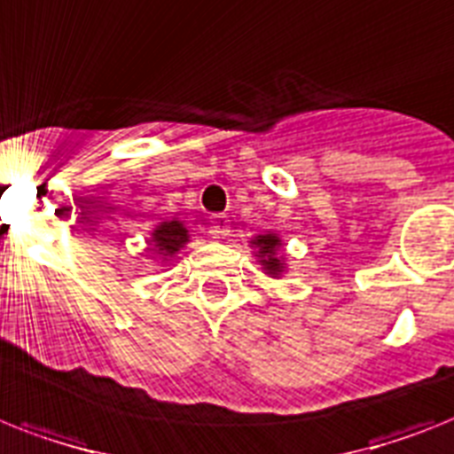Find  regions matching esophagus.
I'll return each mask as SVG.
<instances>
[{
    "label": "esophagus",
    "instance_id": "obj_1",
    "mask_svg": "<svg viewBox=\"0 0 454 454\" xmlns=\"http://www.w3.org/2000/svg\"><path fill=\"white\" fill-rule=\"evenodd\" d=\"M211 236L213 239H224V236H230V220H227V215H213Z\"/></svg>",
    "mask_w": 454,
    "mask_h": 454
}]
</instances>
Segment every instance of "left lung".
Listing matches in <instances>:
<instances>
[{
    "mask_svg": "<svg viewBox=\"0 0 454 454\" xmlns=\"http://www.w3.org/2000/svg\"><path fill=\"white\" fill-rule=\"evenodd\" d=\"M253 248L257 250L254 257L262 262V267H264V273L271 276V278H280V273L286 271V260H283V254L278 253L280 250V239L276 234H260L254 236Z\"/></svg>",
    "mask_w": 454,
    "mask_h": 454,
    "instance_id": "1",
    "label": "left lung"
}]
</instances>
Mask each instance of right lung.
Masks as SVG:
<instances>
[{
	"mask_svg": "<svg viewBox=\"0 0 454 454\" xmlns=\"http://www.w3.org/2000/svg\"><path fill=\"white\" fill-rule=\"evenodd\" d=\"M187 241H190V234H187V230L183 227L181 220L160 223L151 234V243L155 246L157 253L164 254V260L178 253Z\"/></svg>",
	"mask_w": 454,
	"mask_h": 454,
	"instance_id": "1",
	"label": "right lung"
}]
</instances>
